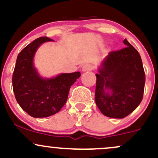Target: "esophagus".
Instances as JSON below:
<instances>
[{"mask_svg": "<svg viewBox=\"0 0 158 158\" xmlns=\"http://www.w3.org/2000/svg\"><path fill=\"white\" fill-rule=\"evenodd\" d=\"M93 69V66L90 64H85L84 66L82 67V71L83 72H86V71H90Z\"/></svg>", "mask_w": 158, "mask_h": 158, "instance_id": "obj_1", "label": "esophagus"}]
</instances>
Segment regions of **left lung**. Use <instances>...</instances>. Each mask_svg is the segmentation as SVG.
I'll return each mask as SVG.
<instances>
[{"mask_svg": "<svg viewBox=\"0 0 158 158\" xmlns=\"http://www.w3.org/2000/svg\"><path fill=\"white\" fill-rule=\"evenodd\" d=\"M126 48L110 52L98 68L96 104L102 114L122 119L133 112L143 99L145 77L137 50L125 39Z\"/></svg>", "mask_w": 158, "mask_h": 158, "instance_id": "8db88e82", "label": "left lung"}]
</instances>
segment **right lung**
<instances>
[{
	"label": "right lung",
	"mask_w": 158,
	"mask_h": 158,
	"mask_svg": "<svg viewBox=\"0 0 158 158\" xmlns=\"http://www.w3.org/2000/svg\"><path fill=\"white\" fill-rule=\"evenodd\" d=\"M54 41L48 37L34 40L19 54L12 76V87L16 100L29 115L41 118L59 111L67 102L69 90L80 72L60 73L43 77L34 64L35 52L41 44Z\"/></svg>",
	"instance_id": "1"
}]
</instances>
